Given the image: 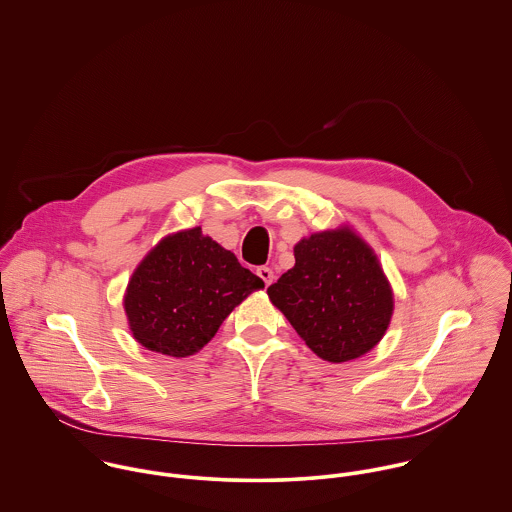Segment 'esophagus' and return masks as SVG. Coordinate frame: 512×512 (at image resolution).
Masks as SVG:
<instances>
[{"instance_id": "34e87169", "label": "esophagus", "mask_w": 512, "mask_h": 512, "mask_svg": "<svg viewBox=\"0 0 512 512\" xmlns=\"http://www.w3.org/2000/svg\"><path fill=\"white\" fill-rule=\"evenodd\" d=\"M257 275L261 277V281L265 283V286H269V284L273 283V279H275V275H273V271L269 267H259Z\"/></svg>"}]
</instances>
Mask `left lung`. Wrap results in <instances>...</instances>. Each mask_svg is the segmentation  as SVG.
I'll list each match as a JSON object with an SVG mask.
<instances>
[{"instance_id":"obj_1","label":"left lung","mask_w":512,"mask_h":512,"mask_svg":"<svg viewBox=\"0 0 512 512\" xmlns=\"http://www.w3.org/2000/svg\"><path fill=\"white\" fill-rule=\"evenodd\" d=\"M267 294L306 345L330 363L369 353L395 310L375 251L349 226L302 237L294 245V267Z\"/></svg>"}]
</instances>
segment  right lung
Returning <instances> with one entry per match:
<instances>
[{
  "instance_id": "right-lung-1",
  "label": "right lung",
  "mask_w": 512,
  "mask_h": 512,
  "mask_svg": "<svg viewBox=\"0 0 512 512\" xmlns=\"http://www.w3.org/2000/svg\"><path fill=\"white\" fill-rule=\"evenodd\" d=\"M265 283L202 228L163 237L133 271L123 308L133 338L155 353L188 357Z\"/></svg>"
}]
</instances>
